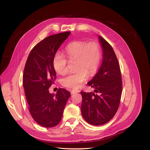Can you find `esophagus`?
<instances>
[{
  "label": "esophagus",
  "mask_w": 150,
  "mask_h": 150,
  "mask_svg": "<svg viewBox=\"0 0 150 150\" xmlns=\"http://www.w3.org/2000/svg\"><path fill=\"white\" fill-rule=\"evenodd\" d=\"M79 90H77V89H72L71 90V94H75V93H79Z\"/></svg>",
  "instance_id": "34e87169"
}]
</instances>
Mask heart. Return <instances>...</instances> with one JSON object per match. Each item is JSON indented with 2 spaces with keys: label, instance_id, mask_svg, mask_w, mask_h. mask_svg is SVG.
Returning <instances> with one entry per match:
<instances>
[{
  "label": "heart",
  "instance_id": "obj_1",
  "mask_svg": "<svg viewBox=\"0 0 150 150\" xmlns=\"http://www.w3.org/2000/svg\"><path fill=\"white\" fill-rule=\"evenodd\" d=\"M65 52L69 60L76 59V69L74 73H68L61 79L62 84L70 89H78L87 80L88 72L93 74L96 71L101 61V52L99 44L96 42L87 44L76 41L69 44ZM67 61L60 52H57L52 59L54 69L59 74L67 71Z\"/></svg>",
  "mask_w": 150,
  "mask_h": 150
}]
</instances>
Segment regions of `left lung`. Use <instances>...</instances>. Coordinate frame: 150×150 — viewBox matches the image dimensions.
<instances>
[{"instance_id":"8db88e82","label":"left lung","mask_w":150,"mask_h":150,"mask_svg":"<svg viewBox=\"0 0 150 150\" xmlns=\"http://www.w3.org/2000/svg\"><path fill=\"white\" fill-rule=\"evenodd\" d=\"M103 50V62L93 78L88 83L94 93L81 91V113L89 124L99 126L110 121L118 109L122 93L120 64L112 47L99 35Z\"/></svg>"}]
</instances>
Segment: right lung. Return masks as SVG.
<instances>
[{"instance_id": "1", "label": "right lung", "mask_w": 150, "mask_h": 150, "mask_svg": "<svg viewBox=\"0 0 150 150\" xmlns=\"http://www.w3.org/2000/svg\"><path fill=\"white\" fill-rule=\"evenodd\" d=\"M71 33H59L45 38L32 49L23 74V86L29 111L39 125L46 128L57 125L71 93L59 88L56 94L49 88L56 79L52 59Z\"/></svg>"}]
</instances>
